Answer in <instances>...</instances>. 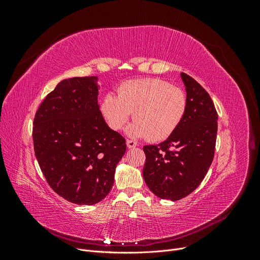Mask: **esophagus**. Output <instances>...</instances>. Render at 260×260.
<instances>
[{
	"instance_id": "1",
	"label": "esophagus",
	"mask_w": 260,
	"mask_h": 260,
	"mask_svg": "<svg viewBox=\"0 0 260 260\" xmlns=\"http://www.w3.org/2000/svg\"><path fill=\"white\" fill-rule=\"evenodd\" d=\"M138 145V143L136 142V141H133V140H127V146H128V148H133V147H136Z\"/></svg>"
}]
</instances>
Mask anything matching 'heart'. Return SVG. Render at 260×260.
Segmentation results:
<instances>
[{
    "label": "heart",
    "instance_id": "b5f03b06",
    "mask_svg": "<svg viewBox=\"0 0 260 260\" xmlns=\"http://www.w3.org/2000/svg\"><path fill=\"white\" fill-rule=\"evenodd\" d=\"M102 98L100 111L108 127L121 130L133 116L128 133L158 142L169 138L182 121L187 108L183 90L156 78L125 81Z\"/></svg>",
    "mask_w": 260,
    "mask_h": 260
}]
</instances>
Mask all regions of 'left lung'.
<instances>
[{"mask_svg": "<svg viewBox=\"0 0 260 260\" xmlns=\"http://www.w3.org/2000/svg\"><path fill=\"white\" fill-rule=\"evenodd\" d=\"M187 108L176 131L164 142L145 145L143 178L162 200L179 201L205 178L214 159L218 114L209 94L192 77L181 74Z\"/></svg>", "mask_w": 260, "mask_h": 260, "instance_id": "1", "label": "left lung"}]
</instances>
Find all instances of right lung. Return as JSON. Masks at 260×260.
Here are the masks:
<instances>
[{"mask_svg":"<svg viewBox=\"0 0 260 260\" xmlns=\"http://www.w3.org/2000/svg\"><path fill=\"white\" fill-rule=\"evenodd\" d=\"M96 79L62 80L34 119L35 155L46 182L77 205H93L109 193L127 148L124 138L101 114Z\"/></svg>","mask_w":260,"mask_h":260,"instance_id":"add662e5","label":"right lung"}]
</instances>
